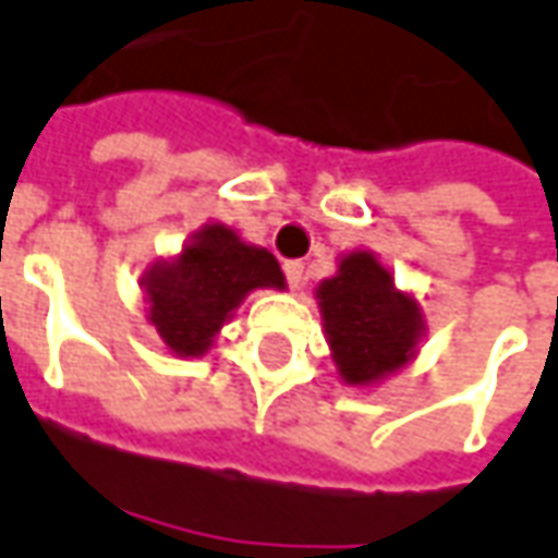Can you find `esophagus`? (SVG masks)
<instances>
[{
  "label": "esophagus",
  "instance_id": "esophagus-1",
  "mask_svg": "<svg viewBox=\"0 0 558 558\" xmlns=\"http://www.w3.org/2000/svg\"><path fill=\"white\" fill-rule=\"evenodd\" d=\"M282 270H286L288 286L294 288V291L304 286V264H301V260H286V267H282Z\"/></svg>",
  "mask_w": 558,
  "mask_h": 558
}]
</instances>
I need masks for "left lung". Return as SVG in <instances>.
<instances>
[{
    "instance_id": "8db88e82",
    "label": "left lung",
    "mask_w": 558,
    "mask_h": 558,
    "mask_svg": "<svg viewBox=\"0 0 558 558\" xmlns=\"http://www.w3.org/2000/svg\"><path fill=\"white\" fill-rule=\"evenodd\" d=\"M316 298L331 359L347 384H377L414 356L424 335L421 306L392 286L390 270L372 252L347 254Z\"/></svg>"
}]
</instances>
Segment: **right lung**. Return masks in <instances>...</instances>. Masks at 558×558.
<instances>
[{"mask_svg": "<svg viewBox=\"0 0 558 558\" xmlns=\"http://www.w3.org/2000/svg\"><path fill=\"white\" fill-rule=\"evenodd\" d=\"M149 323L178 356H202L220 325L254 288H286L279 260L245 245L223 223H208L174 260H159L141 279Z\"/></svg>", "mask_w": 558, "mask_h": 558, "instance_id": "obj_1", "label": "right lung"}]
</instances>
